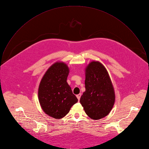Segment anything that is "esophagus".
<instances>
[{
  "label": "esophagus",
  "mask_w": 149,
  "mask_h": 149,
  "mask_svg": "<svg viewBox=\"0 0 149 149\" xmlns=\"http://www.w3.org/2000/svg\"><path fill=\"white\" fill-rule=\"evenodd\" d=\"M81 95V94H77V95H76V97H77V98H78V100H80V98Z\"/></svg>",
  "instance_id": "34e87169"
}]
</instances>
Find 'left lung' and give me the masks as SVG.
Returning a JSON list of instances; mask_svg holds the SVG:
<instances>
[{"mask_svg":"<svg viewBox=\"0 0 149 149\" xmlns=\"http://www.w3.org/2000/svg\"><path fill=\"white\" fill-rule=\"evenodd\" d=\"M86 91L80 102L86 114L98 120L109 114L115 100V91L108 73L98 61L90 62L85 69Z\"/></svg>","mask_w":149,"mask_h":149,"instance_id":"left-lung-1","label":"left lung"}]
</instances>
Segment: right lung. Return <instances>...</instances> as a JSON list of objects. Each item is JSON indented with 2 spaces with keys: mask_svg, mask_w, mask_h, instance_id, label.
Returning a JSON list of instances; mask_svg holds the SVG:
<instances>
[{
  "mask_svg": "<svg viewBox=\"0 0 149 149\" xmlns=\"http://www.w3.org/2000/svg\"><path fill=\"white\" fill-rule=\"evenodd\" d=\"M69 73L67 65L57 62L47 70L38 88V100L45 113L61 119L69 113L78 100L66 80Z\"/></svg>",
  "mask_w": 149,
  "mask_h": 149,
  "instance_id": "obj_1",
  "label": "right lung"
}]
</instances>
